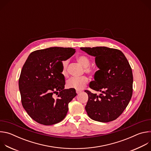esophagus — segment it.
I'll use <instances>...</instances> for the list:
<instances>
[{
    "label": "esophagus",
    "instance_id": "esophagus-1",
    "mask_svg": "<svg viewBox=\"0 0 151 151\" xmlns=\"http://www.w3.org/2000/svg\"><path fill=\"white\" fill-rule=\"evenodd\" d=\"M76 93L77 94H79L80 93H81V90H76Z\"/></svg>",
    "mask_w": 151,
    "mask_h": 151
}]
</instances>
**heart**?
Returning <instances> with one entry per match:
<instances>
[{
  "label": "heart",
  "mask_w": 151,
  "mask_h": 151,
  "mask_svg": "<svg viewBox=\"0 0 151 151\" xmlns=\"http://www.w3.org/2000/svg\"><path fill=\"white\" fill-rule=\"evenodd\" d=\"M77 61L83 67V72L90 75H94L96 70V69L90 66V59L84 55H81L76 57ZM68 60H64L61 61V74L66 77L68 75ZM89 79L87 76H82L79 78H71L66 81V87L68 88H72L75 90H82L86 87L88 83Z\"/></svg>",
  "instance_id": "b5f03b06"
}]
</instances>
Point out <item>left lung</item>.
<instances>
[{
  "label": "left lung",
  "mask_w": 151,
  "mask_h": 151,
  "mask_svg": "<svg viewBox=\"0 0 151 151\" xmlns=\"http://www.w3.org/2000/svg\"><path fill=\"white\" fill-rule=\"evenodd\" d=\"M81 50L95 57L99 68L90 87L101 92L99 96L85 90L88 100L85 110L97 121L108 122L118 118L130 102L133 94V77L131 66L119 50L105 47H85Z\"/></svg>",
  "instance_id": "obj_1"
}]
</instances>
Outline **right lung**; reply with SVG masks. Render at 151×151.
<instances>
[{"instance_id":"obj_1","label":"right lung","mask_w":151,"mask_h":151,"mask_svg":"<svg viewBox=\"0 0 151 151\" xmlns=\"http://www.w3.org/2000/svg\"><path fill=\"white\" fill-rule=\"evenodd\" d=\"M75 52L72 48L51 47L33 51L26 60L19 78V90L24 109L37 122L51 125L66 116L68 104L76 93L75 89H64L65 79L57 64Z\"/></svg>"}]
</instances>
